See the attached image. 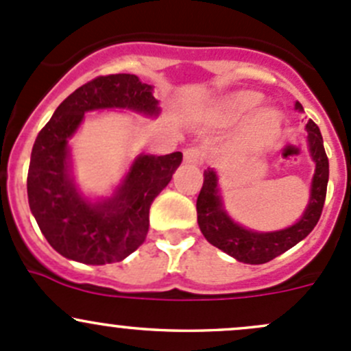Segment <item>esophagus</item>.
<instances>
[{
    "mask_svg": "<svg viewBox=\"0 0 351 351\" xmlns=\"http://www.w3.org/2000/svg\"><path fill=\"white\" fill-rule=\"evenodd\" d=\"M183 158L190 165H202V161H204V154L198 147H189V149L183 151Z\"/></svg>",
    "mask_w": 351,
    "mask_h": 351,
    "instance_id": "obj_1",
    "label": "esophagus"
}]
</instances>
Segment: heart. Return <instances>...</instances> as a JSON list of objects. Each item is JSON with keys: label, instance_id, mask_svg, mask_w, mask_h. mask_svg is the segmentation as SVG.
I'll list each match as a JSON object with an SVG mask.
<instances>
[{"label": "heart", "instance_id": "1", "mask_svg": "<svg viewBox=\"0 0 351 351\" xmlns=\"http://www.w3.org/2000/svg\"><path fill=\"white\" fill-rule=\"evenodd\" d=\"M261 97L254 91H241V93L234 95L229 101V110L234 115H244V113L251 112L260 105ZM256 127H268V129H277L280 125V113L274 108H261L258 110L256 115L253 119Z\"/></svg>", "mask_w": 351, "mask_h": 351}]
</instances>
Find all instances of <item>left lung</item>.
Segmentation results:
<instances>
[{"mask_svg": "<svg viewBox=\"0 0 351 351\" xmlns=\"http://www.w3.org/2000/svg\"><path fill=\"white\" fill-rule=\"evenodd\" d=\"M295 110L304 112L299 101H295ZM306 132L307 149H309L311 159L316 165L313 180H311L309 202L299 221L285 229L263 232L238 224L226 210L221 189H219L217 173L212 168L205 169L204 185L197 198V222L202 234L212 246L219 247L243 263L261 265L295 246L316 228L321 212H323L324 198H326L329 162L319 127L313 120H309L306 123Z\"/></svg>", "mask_w": 351, "mask_h": 351, "instance_id": "8db88e82", "label": "left lung"}]
</instances>
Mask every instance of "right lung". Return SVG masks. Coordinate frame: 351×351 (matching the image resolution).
<instances>
[{"label": "right lung", "instance_id": "add662e5", "mask_svg": "<svg viewBox=\"0 0 351 351\" xmlns=\"http://www.w3.org/2000/svg\"><path fill=\"white\" fill-rule=\"evenodd\" d=\"M153 86L136 74L95 77L69 95L38 132L28 166V205L49 244L67 260L86 265L122 261L144 243L149 208L182 165L180 151L139 154L110 197L91 200L77 186L69 141L84 113L130 110L158 117Z\"/></svg>", "mask_w": 351, "mask_h": 351}]
</instances>
